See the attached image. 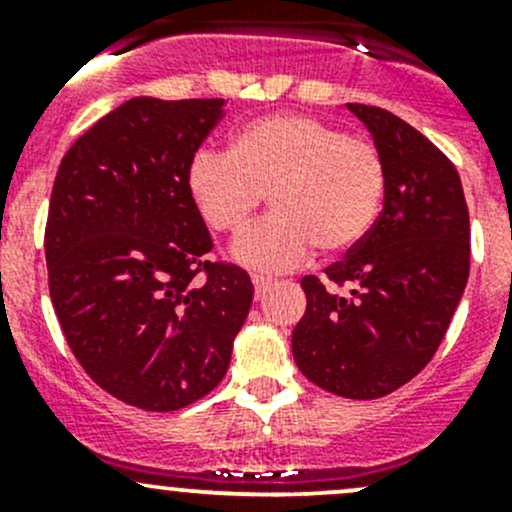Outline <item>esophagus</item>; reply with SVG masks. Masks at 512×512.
Returning a JSON list of instances; mask_svg holds the SVG:
<instances>
[{
    "instance_id": "34e87169",
    "label": "esophagus",
    "mask_w": 512,
    "mask_h": 512,
    "mask_svg": "<svg viewBox=\"0 0 512 512\" xmlns=\"http://www.w3.org/2000/svg\"><path fill=\"white\" fill-rule=\"evenodd\" d=\"M252 285H255V294H257V297H262V294H265V289L272 285V277L252 275Z\"/></svg>"
}]
</instances>
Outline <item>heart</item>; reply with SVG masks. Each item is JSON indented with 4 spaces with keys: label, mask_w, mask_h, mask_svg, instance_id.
<instances>
[{
    "label": "heart",
    "mask_w": 512,
    "mask_h": 512,
    "mask_svg": "<svg viewBox=\"0 0 512 512\" xmlns=\"http://www.w3.org/2000/svg\"><path fill=\"white\" fill-rule=\"evenodd\" d=\"M188 188L205 223L237 235L270 198L267 215L232 247L260 270H292L312 245L342 255L374 225L386 188L379 148L337 126L302 113H275L245 123L232 148L195 153Z\"/></svg>",
    "instance_id": "obj_1"
}]
</instances>
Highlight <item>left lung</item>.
<instances>
[{
  "label": "left lung",
  "mask_w": 512,
  "mask_h": 512,
  "mask_svg": "<svg viewBox=\"0 0 512 512\" xmlns=\"http://www.w3.org/2000/svg\"><path fill=\"white\" fill-rule=\"evenodd\" d=\"M347 106L384 158V210L324 280L302 277L307 309L292 354L319 389L379 399L414 379L446 337L468 282L471 223L446 153L386 108Z\"/></svg>",
  "instance_id": "obj_1"
}]
</instances>
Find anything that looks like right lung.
I'll return each instance as SVG.
<instances>
[{"mask_svg": "<svg viewBox=\"0 0 512 512\" xmlns=\"http://www.w3.org/2000/svg\"><path fill=\"white\" fill-rule=\"evenodd\" d=\"M223 98L138 96L96 121L61 158L44 250L66 344L111 396L178 411L223 381L252 304L188 188L190 160Z\"/></svg>", "mask_w": 512, "mask_h": 512, "instance_id": "1", "label": "right lung"}]
</instances>
